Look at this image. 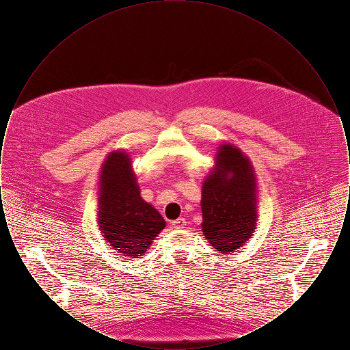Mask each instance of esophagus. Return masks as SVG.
Here are the masks:
<instances>
[{"label":"esophagus","mask_w":350,"mask_h":350,"mask_svg":"<svg viewBox=\"0 0 350 350\" xmlns=\"http://www.w3.org/2000/svg\"><path fill=\"white\" fill-rule=\"evenodd\" d=\"M172 224H173V227H174V228H185V226H186V220H185L183 217H178V219L173 220V221H172Z\"/></svg>","instance_id":"obj_1"}]
</instances>
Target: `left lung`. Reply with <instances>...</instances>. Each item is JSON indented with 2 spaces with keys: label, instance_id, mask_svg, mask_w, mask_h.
<instances>
[{
  "label": "left lung",
  "instance_id": "1",
  "mask_svg": "<svg viewBox=\"0 0 350 350\" xmlns=\"http://www.w3.org/2000/svg\"><path fill=\"white\" fill-rule=\"evenodd\" d=\"M215 160L202 186V231L219 253H231L256 231V174L250 159L230 143L217 148Z\"/></svg>",
  "mask_w": 350,
  "mask_h": 350
}]
</instances>
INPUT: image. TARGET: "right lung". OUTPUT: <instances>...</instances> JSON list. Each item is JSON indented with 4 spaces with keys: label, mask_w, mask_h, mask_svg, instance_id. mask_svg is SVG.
Masks as SVG:
<instances>
[{
    "label": "right lung",
    "mask_w": 350,
    "mask_h": 350,
    "mask_svg": "<svg viewBox=\"0 0 350 350\" xmlns=\"http://www.w3.org/2000/svg\"><path fill=\"white\" fill-rule=\"evenodd\" d=\"M98 224L105 240L122 256L136 258L165 227L160 213L140 197L127 152H111L100 167Z\"/></svg>",
    "instance_id": "obj_1"
}]
</instances>
